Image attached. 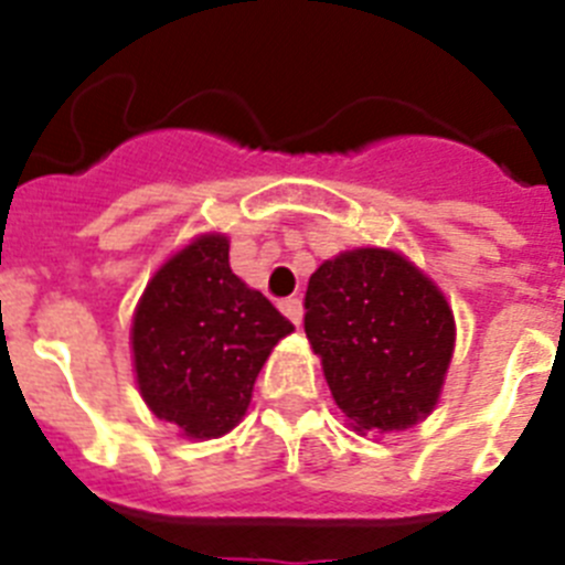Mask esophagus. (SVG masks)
Instances as JSON below:
<instances>
[{
  "label": "esophagus",
  "instance_id": "34e87169",
  "mask_svg": "<svg viewBox=\"0 0 565 565\" xmlns=\"http://www.w3.org/2000/svg\"><path fill=\"white\" fill-rule=\"evenodd\" d=\"M279 311L286 313L288 319H291L294 326H302V302H299L297 297H288L279 302Z\"/></svg>",
  "mask_w": 565,
  "mask_h": 565
}]
</instances>
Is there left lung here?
I'll return each instance as SVG.
<instances>
[{"label": "left lung", "mask_w": 565, "mask_h": 565, "mask_svg": "<svg viewBox=\"0 0 565 565\" xmlns=\"http://www.w3.org/2000/svg\"><path fill=\"white\" fill-rule=\"evenodd\" d=\"M306 333L359 433L407 430L430 416L456 348L444 294L387 248L342 252L311 274Z\"/></svg>", "instance_id": "8db88e82"}]
</instances>
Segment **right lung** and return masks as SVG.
Returning a JSON list of instances; mask_svg holds the SVG:
<instances>
[{
	"instance_id": "right-lung-1",
	"label": "right lung",
	"mask_w": 565,
	"mask_h": 565,
	"mask_svg": "<svg viewBox=\"0 0 565 565\" xmlns=\"http://www.w3.org/2000/svg\"><path fill=\"white\" fill-rule=\"evenodd\" d=\"M294 331L228 266V239L201 234L149 279L132 319L138 391L186 438H221L246 416L268 353Z\"/></svg>"
}]
</instances>
